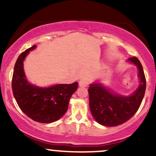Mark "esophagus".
I'll return each mask as SVG.
<instances>
[{
  "label": "esophagus",
  "instance_id": "esophagus-1",
  "mask_svg": "<svg viewBox=\"0 0 156 156\" xmlns=\"http://www.w3.org/2000/svg\"><path fill=\"white\" fill-rule=\"evenodd\" d=\"M88 84V81L85 79H81L79 81V86L82 87H86Z\"/></svg>",
  "mask_w": 156,
  "mask_h": 156
}]
</instances>
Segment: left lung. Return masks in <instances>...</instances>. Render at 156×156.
Wrapping results in <instances>:
<instances>
[{
	"label": "left lung",
	"mask_w": 156,
	"mask_h": 156,
	"mask_svg": "<svg viewBox=\"0 0 156 156\" xmlns=\"http://www.w3.org/2000/svg\"><path fill=\"white\" fill-rule=\"evenodd\" d=\"M128 61L137 67L140 81L139 87L131 95L112 93L100 83L90 84V109L94 119L103 126L115 127L126 122L137 112L144 99L146 86L144 69L135 56L129 58Z\"/></svg>",
	"instance_id": "obj_1"
}]
</instances>
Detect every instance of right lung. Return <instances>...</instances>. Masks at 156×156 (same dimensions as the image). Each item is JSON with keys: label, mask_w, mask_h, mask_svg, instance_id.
<instances>
[{"label": "right lung", "mask_w": 156, "mask_h": 156, "mask_svg": "<svg viewBox=\"0 0 156 156\" xmlns=\"http://www.w3.org/2000/svg\"><path fill=\"white\" fill-rule=\"evenodd\" d=\"M36 45L19 56L12 79V90L17 104L30 119L40 123H51L59 120L68 109L69 100L78 88V83L56 84L39 87L30 84L25 75L23 61Z\"/></svg>", "instance_id": "right-lung-1"}]
</instances>
